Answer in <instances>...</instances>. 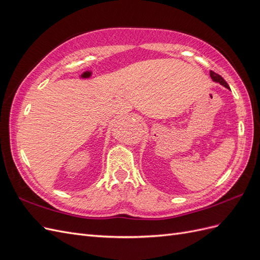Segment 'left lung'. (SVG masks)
Wrapping results in <instances>:
<instances>
[{"mask_svg":"<svg viewBox=\"0 0 260 260\" xmlns=\"http://www.w3.org/2000/svg\"><path fill=\"white\" fill-rule=\"evenodd\" d=\"M210 77H211V79H212V81H215V82H218V83H220L221 85H223V86H225L226 89H230V86L228 85V83L225 82V80L223 79V78L220 76V75H218V74H216V73H214L212 72V70H210Z\"/></svg>","mask_w":260,"mask_h":260,"instance_id":"left-lung-1","label":"left lung"}]
</instances>
